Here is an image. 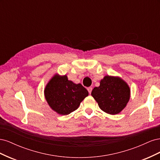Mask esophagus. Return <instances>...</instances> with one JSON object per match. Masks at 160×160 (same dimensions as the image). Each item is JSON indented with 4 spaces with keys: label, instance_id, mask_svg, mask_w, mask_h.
Returning a JSON list of instances; mask_svg holds the SVG:
<instances>
[{
    "label": "esophagus",
    "instance_id": "34e87169",
    "mask_svg": "<svg viewBox=\"0 0 160 160\" xmlns=\"http://www.w3.org/2000/svg\"><path fill=\"white\" fill-rule=\"evenodd\" d=\"M88 91H89V93H91V91H92V88H88Z\"/></svg>",
    "mask_w": 160,
    "mask_h": 160
}]
</instances>
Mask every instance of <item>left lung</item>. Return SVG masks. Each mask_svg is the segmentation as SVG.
<instances>
[{
	"instance_id": "left-lung-1",
	"label": "left lung",
	"mask_w": 160,
	"mask_h": 160,
	"mask_svg": "<svg viewBox=\"0 0 160 160\" xmlns=\"http://www.w3.org/2000/svg\"><path fill=\"white\" fill-rule=\"evenodd\" d=\"M99 108L111 115L119 113L129 102L130 88L119 77L106 75L91 92Z\"/></svg>"
}]
</instances>
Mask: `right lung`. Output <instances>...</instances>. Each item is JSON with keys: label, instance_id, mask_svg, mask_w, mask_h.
Masks as SVG:
<instances>
[{"label": "right lung", "instance_id": "obj_1", "mask_svg": "<svg viewBox=\"0 0 160 160\" xmlns=\"http://www.w3.org/2000/svg\"><path fill=\"white\" fill-rule=\"evenodd\" d=\"M45 98L58 114L66 115L75 111L89 93L81 84L68 80L67 75L55 74L47 84Z\"/></svg>", "mask_w": 160, "mask_h": 160}]
</instances>
